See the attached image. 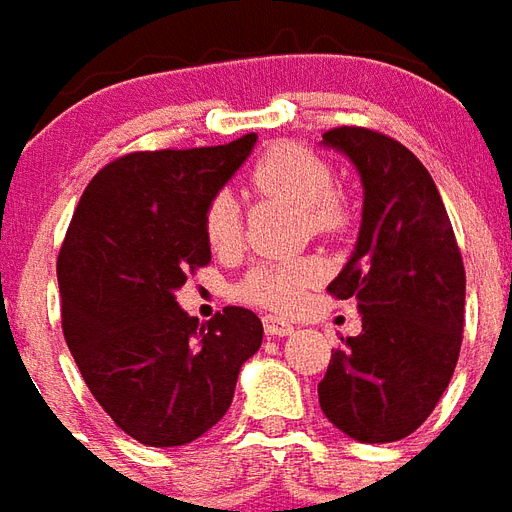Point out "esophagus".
<instances>
[{"label": "esophagus", "instance_id": "obj_1", "mask_svg": "<svg viewBox=\"0 0 512 512\" xmlns=\"http://www.w3.org/2000/svg\"><path fill=\"white\" fill-rule=\"evenodd\" d=\"M263 328H266L268 336H290L293 333V323H287V320L276 317V314H266L263 317Z\"/></svg>", "mask_w": 512, "mask_h": 512}]
</instances>
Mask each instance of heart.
Listing matches in <instances>:
<instances>
[{"label":"heart","instance_id":"1","mask_svg":"<svg viewBox=\"0 0 512 512\" xmlns=\"http://www.w3.org/2000/svg\"><path fill=\"white\" fill-rule=\"evenodd\" d=\"M252 184L268 198L304 208L317 233L333 236L347 225V211L333 195V173L317 154L295 143L268 149L252 168ZM203 233L217 255H233L241 246V208L233 192H217L203 211ZM325 276L320 257L295 260H260L236 285V295L246 304L287 312L301 304L312 285Z\"/></svg>","mask_w":512,"mask_h":512}]
</instances>
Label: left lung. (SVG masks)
Here are the masks:
<instances>
[{
  "instance_id": "8db88e82",
  "label": "left lung",
  "mask_w": 512,
  "mask_h": 512,
  "mask_svg": "<svg viewBox=\"0 0 512 512\" xmlns=\"http://www.w3.org/2000/svg\"><path fill=\"white\" fill-rule=\"evenodd\" d=\"M323 146L344 154L363 184L358 241L328 285L355 298L363 325L331 355L317 396L347 437L396 442L429 418L453 377L464 263L437 184L407 146L363 127L325 132Z\"/></svg>"
}]
</instances>
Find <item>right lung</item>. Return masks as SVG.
I'll return each instance as SVG.
<instances>
[{"label":"right lung","instance_id":"obj_1","mask_svg":"<svg viewBox=\"0 0 512 512\" xmlns=\"http://www.w3.org/2000/svg\"><path fill=\"white\" fill-rule=\"evenodd\" d=\"M257 143L135 151L89 181L56 260L62 328L83 380L121 431L149 448L203 437L233 401L263 323L227 306L198 323L176 301L187 271L211 263L208 200Z\"/></svg>","mask_w":512,"mask_h":512}]
</instances>
